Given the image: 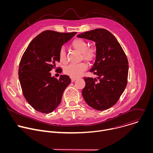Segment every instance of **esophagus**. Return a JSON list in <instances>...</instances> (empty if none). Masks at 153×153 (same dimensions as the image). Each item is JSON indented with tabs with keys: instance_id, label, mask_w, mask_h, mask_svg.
Returning <instances> with one entry per match:
<instances>
[{
	"instance_id": "34e87169",
	"label": "esophagus",
	"mask_w": 153,
	"mask_h": 153,
	"mask_svg": "<svg viewBox=\"0 0 153 153\" xmlns=\"http://www.w3.org/2000/svg\"><path fill=\"white\" fill-rule=\"evenodd\" d=\"M76 80V78H71V82H75Z\"/></svg>"
}]
</instances>
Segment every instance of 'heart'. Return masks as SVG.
<instances>
[{
  "label": "heart",
  "mask_w": 153,
  "mask_h": 153,
  "mask_svg": "<svg viewBox=\"0 0 153 153\" xmlns=\"http://www.w3.org/2000/svg\"><path fill=\"white\" fill-rule=\"evenodd\" d=\"M72 47L82 53L83 60L87 62H91L96 56L97 50L94 47H88V43L82 39L77 38L72 42ZM59 58L61 63H65L67 62L66 52L63 48H61L59 52ZM86 69V65L84 63L76 64H70L64 69V73L71 78H76L80 76L82 72Z\"/></svg>",
  "instance_id": "obj_1"
}]
</instances>
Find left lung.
<instances>
[{
    "instance_id": "left-lung-1",
    "label": "left lung",
    "mask_w": 153,
    "mask_h": 153,
    "mask_svg": "<svg viewBox=\"0 0 153 153\" xmlns=\"http://www.w3.org/2000/svg\"><path fill=\"white\" fill-rule=\"evenodd\" d=\"M77 37L94 41L97 50L95 62L90 71L96 74L99 80L84 77L83 99L96 110H107L117 103L126 86L127 57L116 37L105 29L86 31Z\"/></svg>"
}]
</instances>
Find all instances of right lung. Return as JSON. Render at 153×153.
Here are the masks:
<instances>
[{
	"instance_id": "1",
	"label": "right lung",
	"mask_w": 153,
	"mask_h": 153,
	"mask_svg": "<svg viewBox=\"0 0 153 153\" xmlns=\"http://www.w3.org/2000/svg\"><path fill=\"white\" fill-rule=\"evenodd\" d=\"M76 33L43 31L30 42L21 58L18 74L23 94L28 103L39 112H53L71 82L67 75H61L57 80L51 76L50 71L60 62L59 52L62 46ZM57 70L62 72L60 68Z\"/></svg>"
}]
</instances>
